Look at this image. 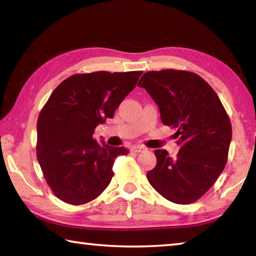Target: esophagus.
I'll return each instance as SVG.
<instances>
[{
	"instance_id": "34e87169",
	"label": "esophagus",
	"mask_w": 256,
	"mask_h": 256,
	"mask_svg": "<svg viewBox=\"0 0 256 256\" xmlns=\"http://www.w3.org/2000/svg\"><path fill=\"white\" fill-rule=\"evenodd\" d=\"M146 149L144 148V146H134L131 148V152H136V154H138V152H144V151H146Z\"/></svg>"
}]
</instances>
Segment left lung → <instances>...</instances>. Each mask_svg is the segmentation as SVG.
<instances>
[{"instance_id":"left-lung-1","label":"left lung","mask_w":256,"mask_h":256,"mask_svg":"<svg viewBox=\"0 0 256 256\" xmlns=\"http://www.w3.org/2000/svg\"><path fill=\"white\" fill-rule=\"evenodd\" d=\"M138 86L158 105L162 124L177 128L180 146L174 159L166 150H154L157 164L146 172V178L168 201H198L226 166L232 141L226 110L211 86L190 71H149Z\"/></svg>"}]
</instances>
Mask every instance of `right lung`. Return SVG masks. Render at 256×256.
Masks as SVG:
<instances>
[{
    "label": "right lung",
    "mask_w": 256,
    "mask_h": 256,
    "mask_svg": "<svg viewBox=\"0 0 256 256\" xmlns=\"http://www.w3.org/2000/svg\"><path fill=\"white\" fill-rule=\"evenodd\" d=\"M142 71L78 73L60 82L37 120V160L56 198L73 206L94 200L110 185L112 164L124 146L98 144V124L136 86Z\"/></svg>",
    "instance_id": "right-lung-1"
}]
</instances>
